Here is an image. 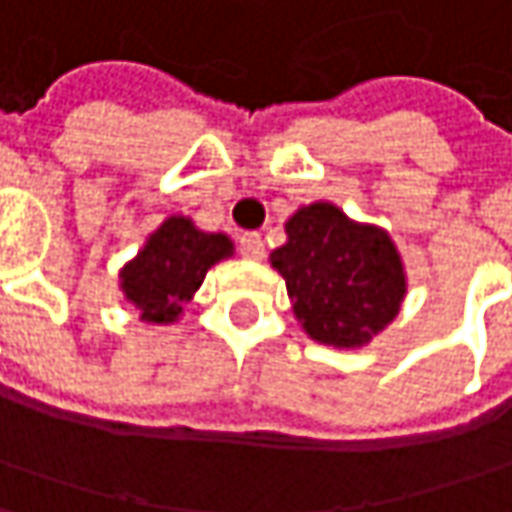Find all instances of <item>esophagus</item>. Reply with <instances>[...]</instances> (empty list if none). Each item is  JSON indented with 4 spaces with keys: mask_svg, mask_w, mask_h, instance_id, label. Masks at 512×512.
Returning a JSON list of instances; mask_svg holds the SVG:
<instances>
[{
    "mask_svg": "<svg viewBox=\"0 0 512 512\" xmlns=\"http://www.w3.org/2000/svg\"><path fill=\"white\" fill-rule=\"evenodd\" d=\"M237 252L243 257H249V260H260L263 257V237L260 234H243L237 240Z\"/></svg>",
    "mask_w": 512,
    "mask_h": 512,
    "instance_id": "1",
    "label": "esophagus"
}]
</instances>
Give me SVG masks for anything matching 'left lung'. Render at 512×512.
Wrapping results in <instances>:
<instances>
[{
    "label": "left lung",
    "instance_id": "obj_1",
    "mask_svg": "<svg viewBox=\"0 0 512 512\" xmlns=\"http://www.w3.org/2000/svg\"><path fill=\"white\" fill-rule=\"evenodd\" d=\"M286 234L272 266L316 342L359 347L397 316L406 275L385 231L356 226L336 205L316 202L292 214Z\"/></svg>",
    "mask_w": 512,
    "mask_h": 512
}]
</instances>
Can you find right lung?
Returning a JSON list of instances; mask_svg holds the SVG:
<instances>
[{"label": "right lung", "instance_id": "obj_1", "mask_svg": "<svg viewBox=\"0 0 512 512\" xmlns=\"http://www.w3.org/2000/svg\"><path fill=\"white\" fill-rule=\"evenodd\" d=\"M226 255H231L226 234H205L185 217H170L150 234L136 260L124 266L121 289L144 321L167 324L179 318L205 272Z\"/></svg>", "mask_w": 512, "mask_h": 512}]
</instances>
